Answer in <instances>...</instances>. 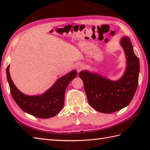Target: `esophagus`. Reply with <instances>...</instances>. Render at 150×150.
<instances>
[{"label":"esophagus","instance_id":"esophagus-1","mask_svg":"<svg viewBox=\"0 0 150 150\" xmlns=\"http://www.w3.org/2000/svg\"><path fill=\"white\" fill-rule=\"evenodd\" d=\"M83 66H82V64H77V66H76V69H77V72L78 73H79L80 72L81 70L83 69Z\"/></svg>","mask_w":150,"mask_h":150}]
</instances>
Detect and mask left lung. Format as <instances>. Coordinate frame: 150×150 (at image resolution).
Here are the masks:
<instances>
[{
  "label": "left lung",
  "mask_w": 150,
  "mask_h": 150,
  "mask_svg": "<svg viewBox=\"0 0 150 150\" xmlns=\"http://www.w3.org/2000/svg\"><path fill=\"white\" fill-rule=\"evenodd\" d=\"M126 55L127 68L122 77L111 81L97 74L82 71L79 77L84 83L88 103L95 110L111 113L122 109L130 103L139 83V60L136 56L129 37L121 40Z\"/></svg>",
  "instance_id": "8db88e82"
}]
</instances>
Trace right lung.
Listing matches in <instances>:
<instances>
[{"label": "right lung", "instance_id": "right-lung-1", "mask_svg": "<svg viewBox=\"0 0 150 150\" xmlns=\"http://www.w3.org/2000/svg\"><path fill=\"white\" fill-rule=\"evenodd\" d=\"M9 65L6 68L7 79L11 96L22 110L34 117L47 119L55 116L62 109L64 95L68 84L77 76L74 70L60 78L45 93L37 96H28L17 90L13 82L9 71Z\"/></svg>", "mask_w": 150, "mask_h": 150}]
</instances>
